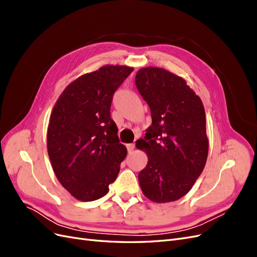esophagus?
<instances>
[{
  "label": "esophagus",
  "mask_w": 257,
  "mask_h": 257,
  "mask_svg": "<svg viewBox=\"0 0 257 257\" xmlns=\"http://www.w3.org/2000/svg\"><path fill=\"white\" fill-rule=\"evenodd\" d=\"M126 147H127L128 153H132V152L134 151V149H135V145H134V144H130V145H127Z\"/></svg>",
  "instance_id": "obj_1"
}]
</instances>
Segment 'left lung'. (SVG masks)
I'll list each match as a JSON object with an SVG mask.
<instances>
[{"mask_svg": "<svg viewBox=\"0 0 257 257\" xmlns=\"http://www.w3.org/2000/svg\"><path fill=\"white\" fill-rule=\"evenodd\" d=\"M137 90L150 107L152 124L136 142L148 155L138 174L144 195L154 203L184 196L206 165L209 142L203 102L186 81L164 68L144 67Z\"/></svg>", "mask_w": 257, "mask_h": 257, "instance_id": "1", "label": "left lung"}]
</instances>
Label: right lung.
I'll return each mask as SVG.
<instances>
[{
  "mask_svg": "<svg viewBox=\"0 0 257 257\" xmlns=\"http://www.w3.org/2000/svg\"><path fill=\"white\" fill-rule=\"evenodd\" d=\"M133 67L105 65L69 83L54 105L47 149L58 180L76 199L92 201L109 191L127 150L110 118L113 93Z\"/></svg>",
  "mask_w": 257,
  "mask_h": 257,
  "instance_id": "add662e5",
  "label": "right lung"
}]
</instances>
